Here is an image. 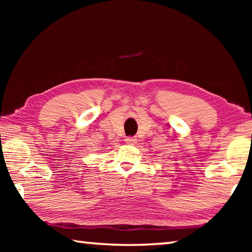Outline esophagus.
Wrapping results in <instances>:
<instances>
[{
	"instance_id": "1",
	"label": "esophagus",
	"mask_w": 252,
	"mask_h": 252,
	"mask_svg": "<svg viewBox=\"0 0 252 252\" xmlns=\"http://www.w3.org/2000/svg\"><path fill=\"white\" fill-rule=\"evenodd\" d=\"M126 141L129 144H134V143H136V138H134V136H127Z\"/></svg>"
}]
</instances>
